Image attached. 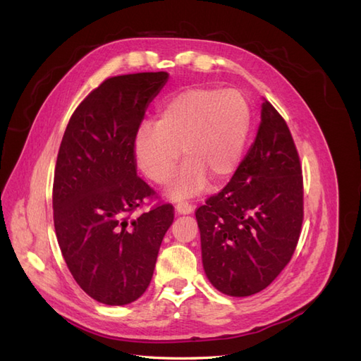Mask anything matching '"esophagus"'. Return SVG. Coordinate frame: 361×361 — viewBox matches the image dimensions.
<instances>
[{"label":"esophagus","mask_w":361,"mask_h":361,"mask_svg":"<svg viewBox=\"0 0 361 361\" xmlns=\"http://www.w3.org/2000/svg\"><path fill=\"white\" fill-rule=\"evenodd\" d=\"M174 211H176L178 215H188L194 211V207L190 203H178L174 206Z\"/></svg>","instance_id":"esophagus-1"}]
</instances>
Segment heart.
Returning a JSON list of instances; mask_svg holds the SVG:
<instances>
[{
	"label": "heart",
	"instance_id": "heart-1",
	"mask_svg": "<svg viewBox=\"0 0 361 361\" xmlns=\"http://www.w3.org/2000/svg\"><path fill=\"white\" fill-rule=\"evenodd\" d=\"M251 106L236 89L188 87L159 108L157 125H141L134 140L137 166L157 185H167L182 157L174 197L200 192L211 179L224 183L241 162L251 129Z\"/></svg>",
	"mask_w": 361,
	"mask_h": 361
}]
</instances>
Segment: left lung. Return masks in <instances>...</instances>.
<instances>
[{"label": "left lung", "mask_w": 361, "mask_h": 361, "mask_svg": "<svg viewBox=\"0 0 361 361\" xmlns=\"http://www.w3.org/2000/svg\"><path fill=\"white\" fill-rule=\"evenodd\" d=\"M195 218L206 277L226 295L264 290L289 264L302 224L301 166L285 118L267 99L255 143Z\"/></svg>", "instance_id": "8db88e82"}]
</instances>
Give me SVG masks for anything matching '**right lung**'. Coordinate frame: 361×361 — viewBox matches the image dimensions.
<instances>
[{"instance_id": "add662e5", "label": "right lung", "mask_w": 361, "mask_h": 361, "mask_svg": "<svg viewBox=\"0 0 361 361\" xmlns=\"http://www.w3.org/2000/svg\"><path fill=\"white\" fill-rule=\"evenodd\" d=\"M167 72L105 80L78 105L60 145L54 173V227L66 265L93 300L125 305L154 276L173 206L130 218L154 190L137 176L134 140Z\"/></svg>"}]
</instances>
